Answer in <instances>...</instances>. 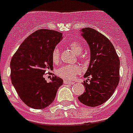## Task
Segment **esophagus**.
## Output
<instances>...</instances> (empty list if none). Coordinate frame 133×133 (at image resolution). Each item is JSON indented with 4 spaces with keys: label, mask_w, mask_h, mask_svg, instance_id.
<instances>
[{
    "label": "esophagus",
    "mask_w": 133,
    "mask_h": 133,
    "mask_svg": "<svg viewBox=\"0 0 133 133\" xmlns=\"http://www.w3.org/2000/svg\"><path fill=\"white\" fill-rule=\"evenodd\" d=\"M64 83L67 85H74V82L69 81H64Z\"/></svg>",
    "instance_id": "1"
}]
</instances>
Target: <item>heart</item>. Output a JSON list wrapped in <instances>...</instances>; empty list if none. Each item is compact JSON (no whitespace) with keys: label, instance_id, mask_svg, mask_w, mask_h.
<instances>
[{"label":"heart","instance_id":"heart-1","mask_svg":"<svg viewBox=\"0 0 133 133\" xmlns=\"http://www.w3.org/2000/svg\"><path fill=\"white\" fill-rule=\"evenodd\" d=\"M69 46L78 55L81 53L83 51V47L79 42H71ZM52 60L54 63L58 62L59 60V50L57 47L55 48L52 52ZM79 72L80 68L77 65H64L57 70V74L66 80L73 79L75 76Z\"/></svg>","mask_w":133,"mask_h":133}]
</instances>
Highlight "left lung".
I'll list each match as a JSON object with an SVG mask.
<instances>
[{"mask_svg": "<svg viewBox=\"0 0 133 133\" xmlns=\"http://www.w3.org/2000/svg\"><path fill=\"white\" fill-rule=\"evenodd\" d=\"M81 35L90 49V61L84 75L85 90L78 97L83 104L91 107L104 104L110 98L119 83L120 60L110 41L92 28H83Z\"/></svg>", "mask_w": 133, "mask_h": 133, "instance_id": "left-lung-1", "label": "left lung"}]
</instances>
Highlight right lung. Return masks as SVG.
Returning <instances> with one entry per match:
<instances>
[{"label": "right lung", "instance_id": "1", "mask_svg": "<svg viewBox=\"0 0 133 133\" xmlns=\"http://www.w3.org/2000/svg\"><path fill=\"white\" fill-rule=\"evenodd\" d=\"M62 38L57 31L37 30L23 41L11 59L12 83L31 108L42 109L51 104L63 84L58 76H54L48 83L43 77L46 71L53 69L52 52Z\"/></svg>", "mask_w": 133, "mask_h": 133}]
</instances>
